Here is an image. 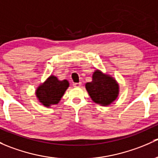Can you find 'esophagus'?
<instances>
[{
  "instance_id": "obj_1",
  "label": "esophagus",
  "mask_w": 158,
  "mask_h": 158,
  "mask_svg": "<svg viewBox=\"0 0 158 158\" xmlns=\"http://www.w3.org/2000/svg\"><path fill=\"white\" fill-rule=\"evenodd\" d=\"M73 85L74 87H80V86L82 85V83H81V82H76V83L73 84Z\"/></svg>"
}]
</instances>
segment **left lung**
I'll list each match as a JSON object with an SVG mask.
<instances>
[{
    "mask_svg": "<svg viewBox=\"0 0 158 158\" xmlns=\"http://www.w3.org/2000/svg\"><path fill=\"white\" fill-rule=\"evenodd\" d=\"M85 89L92 100L103 106L111 104L119 94V85L115 79L99 70L93 73L92 81L85 84Z\"/></svg>",
    "mask_w": 158,
    "mask_h": 158,
    "instance_id": "obj_1",
    "label": "left lung"
}]
</instances>
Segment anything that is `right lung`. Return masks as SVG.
<instances>
[{
	"label": "right lung",
	"instance_id": "1",
	"mask_svg": "<svg viewBox=\"0 0 158 158\" xmlns=\"http://www.w3.org/2000/svg\"><path fill=\"white\" fill-rule=\"evenodd\" d=\"M69 87V82L66 79L58 80L56 76H51L36 90L39 101L45 107L58 104L64 92Z\"/></svg>",
	"mask_w": 158,
	"mask_h": 158
}]
</instances>
